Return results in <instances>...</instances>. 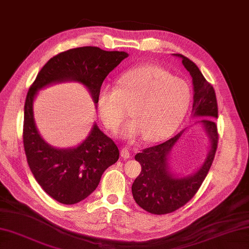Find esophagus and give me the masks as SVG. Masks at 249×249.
<instances>
[{
	"instance_id": "obj_1",
	"label": "esophagus",
	"mask_w": 249,
	"mask_h": 249,
	"mask_svg": "<svg viewBox=\"0 0 249 249\" xmlns=\"http://www.w3.org/2000/svg\"><path fill=\"white\" fill-rule=\"evenodd\" d=\"M120 155H121V157H123L124 159H128V158H130V152H129V149H128V148H125V147L121 148Z\"/></svg>"
}]
</instances>
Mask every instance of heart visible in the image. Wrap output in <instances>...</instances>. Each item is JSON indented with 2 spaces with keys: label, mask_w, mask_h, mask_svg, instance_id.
Here are the masks:
<instances>
[{
  "label": "heart",
  "mask_w": 249,
  "mask_h": 249,
  "mask_svg": "<svg viewBox=\"0 0 249 249\" xmlns=\"http://www.w3.org/2000/svg\"><path fill=\"white\" fill-rule=\"evenodd\" d=\"M191 89L183 79L167 70L144 65L128 70L117 78L116 88L101 87L96 104L103 124L116 131L130 107L131 119L119 131L128 141L142 138L157 142L175 130L185 116L191 103Z\"/></svg>",
  "instance_id": "obj_1"
}]
</instances>
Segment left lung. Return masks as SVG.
<instances>
[{"label":"left lung","instance_id":"left-lung-1","mask_svg":"<svg viewBox=\"0 0 249 249\" xmlns=\"http://www.w3.org/2000/svg\"><path fill=\"white\" fill-rule=\"evenodd\" d=\"M182 59L183 66L190 72L193 81V117L201 119L195 124L203 125L209 140V151L197 170L190 176H178L172 172L169 158L175 145L184 130L165 142L143 149L135 155L142 171L132 184V195L141 208L154 214H165L176 212L193 198L205 180L213 161L218 145V105L212 84L207 82L196 65L185 56L173 54Z\"/></svg>","mask_w":249,"mask_h":249}]
</instances>
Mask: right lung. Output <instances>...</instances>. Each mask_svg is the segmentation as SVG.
I'll return each mask as SVG.
<instances>
[{
    "instance_id": "right-lung-1",
    "label": "right lung",
    "mask_w": 249,
    "mask_h": 249,
    "mask_svg": "<svg viewBox=\"0 0 249 249\" xmlns=\"http://www.w3.org/2000/svg\"><path fill=\"white\" fill-rule=\"evenodd\" d=\"M128 56L125 52H108L96 46L68 50L44 65L28 91L22 134L27 161L36 182L58 203L73 205L93 193L103 172L118 160L119 149L95 123L78 146L56 148L45 142L34 117L37 91L53 83L79 82L88 89L96 106L104 79Z\"/></svg>"
}]
</instances>
